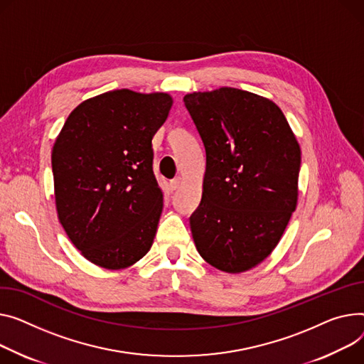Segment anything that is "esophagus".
I'll list each match as a JSON object with an SVG mask.
<instances>
[{"label":"esophagus","mask_w":364,"mask_h":364,"mask_svg":"<svg viewBox=\"0 0 364 364\" xmlns=\"http://www.w3.org/2000/svg\"><path fill=\"white\" fill-rule=\"evenodd\" d=\"M180 186H181V178H180V177H177V178L169 181V187H171L173 190H177Z\"/></svg>","instance_id":"34e87169"}]
</instances>
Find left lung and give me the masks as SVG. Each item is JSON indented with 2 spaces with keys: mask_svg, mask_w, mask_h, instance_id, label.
Returning a JSON list of instances; mask_svg holds the SVG:
<instances>
[{
  "mask_svg": "<svg viewBox=\"0 0 364 364\" xmlns=\"http://www.w3.org/2000/svg\"><path fill=\"white\" fill-rule=\"evenodd\" d=\"M184 105L206 152L193 240L216 269L245 272L271 255L296 210L299 141L279 107L247 90L193 92Z\"/></svg>",
  "mask_w": 364,
  "mask_h": 364,
  "instance_id": "1",
  "label": "left lung"
}]
</instances>
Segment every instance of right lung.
<instances>
[{"mask_svg": "<svg viewBox=\"0 0 364 364\" xmlns=\"http://www.w3.org/2000/svg\"><path fill=\"white\" fill-rule=\"evenodd\" d=\"M171 105L168 93L111 90L73 109L54 143L58 220L101 268H127L152 247L164 208L152 139Z\"/></svg>", "mask_w": 364, "mask_h": 364, "instance_id": "add662e5", "label": "right lung"}]
</instances>
